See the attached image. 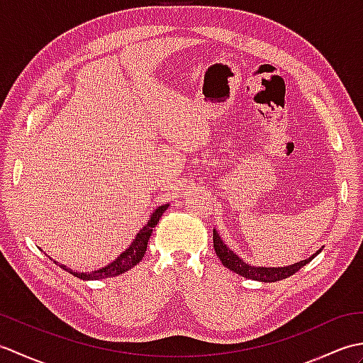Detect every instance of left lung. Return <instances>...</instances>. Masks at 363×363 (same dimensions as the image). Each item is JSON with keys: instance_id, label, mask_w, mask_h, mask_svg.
Here are the masks:
<instances>
[{"instance_id": "left-lung-1", "label": "left lung", "mask_w": 363, "mask_h": 363, "mask_svg": "<svg viewBox=\"0 0 363 363\" xmlns=\"http://www.w3.org/2000/svg\"><path fill=\"white\" fill-rule=\"evenodd\" d=\"M213 248H215V252H217V256L220 257L221 264L226 268H229L230 272L259 282H276V281L285 279V277L295 274L298 269L309 264L313 257H317V254L321 252V250H318L317 252L312 254L309 259L299 260L296 264H291L287 267H256V265L246 264L240 256H237V254L230 250L225 242H223L218 230L215 229H213Z\"/></svg>"}]
</instances>
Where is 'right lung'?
Returning a JSON list of instances; mask_svg holds the SVG:
<instances>
[{
    "instance_id": "1",
    "label": "right lung",
    "mask_w": 363,
    "mask_h": 363,
    "mask_svg": "<svg viewBox=\"0 0 363 363\" xmlns=\"http://www.w3.org/2000/svg\"><path fill=\"white\" fill-rule=\"evenodd\" d=\"M168 206L169 204H162V206L157 207L156 211L151 213L150 220L146 221V225L140 230H138L137 235L134 237L133 243H130L128 248L120 254L117 259L112 260L109 265H106L103 268H98V269H94V272H90V273H82V272H74V269L68 268L67 265L59 264V262L52 260L51 257L50 259L52 262H56V264L62 269H65V272H68V273L76 276V277H79V279H82V281H98V279H106V277H113V276H118L121 273H126V272H129L130 268L135 267L138 262L143 259L145 251H146V246H148V240H150V237L152 234V228H156L160 217L168 209Z\"/></svg>"
}]
</instances>
